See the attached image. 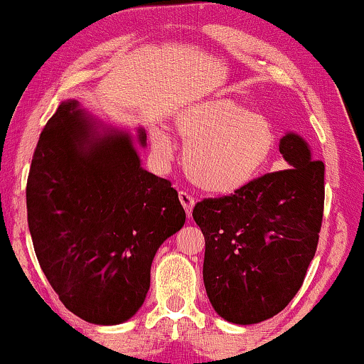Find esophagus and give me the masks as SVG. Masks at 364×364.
Returning a JSON list of instances; mask_svg holds the SVG:
<instances>
[{"instance_id": "obj_1", "label": "esophagus", "mask_w": 364, "mask_h": 364, "mask_svg": "<svg viewBox=\"0 0 364 364\" xmlns=\"http://www.w3.org/2000/svg\"><path fill=\"white\" fill-rule=\"evenodd\" d=\"M179 201H181L183 208H185L186 215L190 217L191 215V210L195 207V198L191 196L190 193H186V191H179Z\"/></svg>"}]
</instances>
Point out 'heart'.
Here are the masks:
<instances>
[{
	"label": "heart",
	"mask_w": 364,
	"mask_h": 364,
	"mask_svg": "<svg viewBox=\"0 0 364 364\" xmlns=\"http://www.w3.org/2000/svg\"><path fill=\"white\" fill-rule=\"evenodd\" d=\"M176 132L185 144L183 164L188 179L200 190L229 195L247 186L266 168L277 146L269 118L230 98L195 103L176 117ZM156 152L173 156V137L152 134Z\"/></svg>",
	"instance_id": "heart-1"
}]
</instances>
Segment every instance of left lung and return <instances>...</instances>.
<instances>
[{
  "instance_id": "obj_1",
  "label": "left lung",
  "mask_w": 364,
  "mask_h": 364,
  "mask_svg": "<svg viewBox=\"0 0 364 364\" xmlns=\"http://www.w3.org/2000/svg\"><path fill=\"white\" fill-rule=\"evenodd\" d=\"M279 152L288 169L193 208L205 235V290L215 312L232 323L249 326L282 312L317 251L326 168L296 134L279 140Z\"/></svg>"
}]
</instances>
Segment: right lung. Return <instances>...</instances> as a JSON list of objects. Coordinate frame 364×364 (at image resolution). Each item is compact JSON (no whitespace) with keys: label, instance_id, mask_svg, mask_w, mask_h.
Here are the masks:
<instances>
[{"label":"right lung","instance_id":"obj_1","mask_svg":"<svg viewBox=\"0 0 364 364\" xmlns=\"http://www.w3.org/2000/svg\"><path fill=\"white\" fill-rule=\"evenodd\" d=\"M139 140L146 146L142 129ZM27 215L38 264L60 301L102 326L142 307L157 249L186 218L171 181L140 168L132 137L100 134L71 100L35 147Z\"/></svg>","mask_w":364,"mask_h":364}]
</instances>
